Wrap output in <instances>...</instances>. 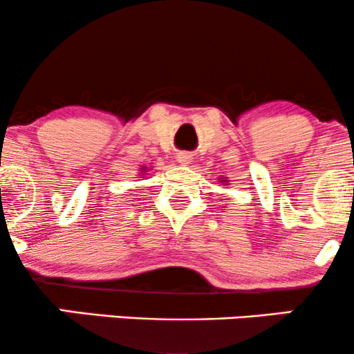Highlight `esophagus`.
Instances as JSON below:
<instances>
[{"instance_id": "1", "label": "esophagus", "mask_w": 354, "mask_h": 354, "mask_svg": "<svg viewBox=\"0 0 354 354\" xmlns=\"http://www.w3.org/2000/svg\"><path fill=\"white\" fill-rule=\"evenodd\" d=\"M189 160H191V156H189L188 153H180V154H178V163L186 165V163H189Z\"/></svg>"}]
</instances>
